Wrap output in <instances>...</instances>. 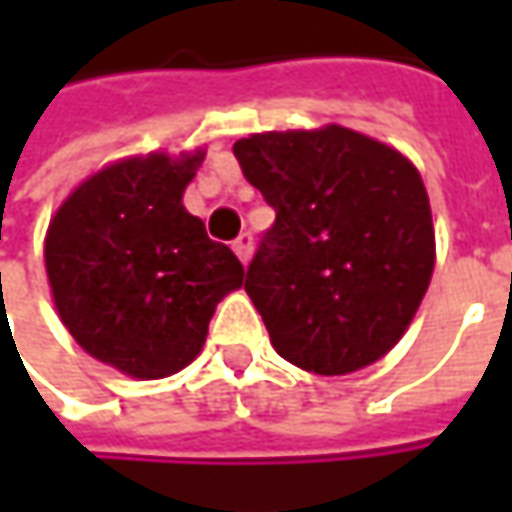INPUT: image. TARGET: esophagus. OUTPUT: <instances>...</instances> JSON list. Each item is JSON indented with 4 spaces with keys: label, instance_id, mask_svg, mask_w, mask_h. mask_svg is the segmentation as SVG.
Segmentation results:
<instances>
[{
    "label": "esophagus",
    "instance_id": "34e87169",
    "mask_svg": "<svg viewBox=\"0 0 512 512\" xmlns=\"http://www.w3.org/2000/svg\"><path fill=\"white\" fill-rule=\"evenodd\" d=\"M233 250H236V256L242 259V262H247L250 256H253V233H239L236 236V242H233Z\"/></svg>",
    "mask_w": 512,
    "mask_h": 512
}]
</instances>
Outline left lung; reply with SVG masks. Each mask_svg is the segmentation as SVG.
<instances>
[{
  "label": "left lung",
  "instance_id": "left-lung-1",
  "mask_svg": "<svg viewBox=\"0 0 512 512\" xmlns=\"http://www.w3.org/2000/svg\"><path fill=\"white\" fill-rule=\"evenodd\" d=\"M233 153L276 210L245 279L276 353L319 376L382 359L433 276L419 170L339 125L256 133Z\"/></svg>",
  "mask_w": 512,
  "mask_h": 512
}]
</instances>
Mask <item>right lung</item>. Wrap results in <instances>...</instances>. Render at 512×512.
Masks as SVG:
<instances>
[{"instance_id": "right-lung-1", "label": "right lung", "mask_w": 512, "mask_h": 512, "mask_svg": "<svg viewBox=\"0 0 512 512\" xmlns=\"http://www.w3.org/2000/svg\"><path fill=\"white\" fill-rule=\"evenodd\" d=\"M202 159L116 162L76 187L48 227L45 267L70 336L136 379L193 362L216 305L245 279L236 253L182 205Z\"/></svg>"}]
</instances>
